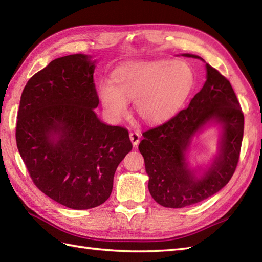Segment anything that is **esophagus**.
I'll use <instances>...</instances> for the list:
<instances>
[{
	"instance_id": "1",
	"label": "esophagus",
	"mask_w": 262,
	"mask_h": 262,
	"mask_svg": "<svg viewBox=\"0 0 262 262\" xmlns=\"http://www.w3.org/2000/svg\"><path fill=\"white\" fill-rule=\"evenodd\" d=\"M129 138H130V141H132V143H133V145L136 146L137 144L140 143V140H141L140 133H137V132H130Z\"/></svg>"
}]
</instances>
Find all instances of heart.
I'll return each instance as SVG.
<instances>
[{"instance_id": "1", "label": "heart", "mask_w": 262, "mask_h": 262, "mask_svg": "<svg viewBox=\"0 0 262 262\" xmlns=\"http://www.w3.org/2000/svg\"><path fill=\"white\" fill-rule=\"evenodd\" d=\"M111 82L99 86V98L107 114L118 119L134 100L136 114L149 124L164 121L185 102L193 85V73L182 60H148L122 65Z\"/></svg>"}]
</instances>
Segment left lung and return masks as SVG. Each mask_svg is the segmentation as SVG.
I'll return each instance as SVG.
<instances>
[{
    "label": "left lung",
    "instance_id": "obj_1",
    "mask_svg": "<svg viewBox=\"0 0 262 262\" xmlns=\"http://www.w3.org/2000/svg\"><path fill=\"white\" fill-rule=\"evenodd\" d=\"M206 69L207 80L188 107L144 132L138 145L149 177V193L163 207L182 208L213 196L231 180L240 159L244 129L240 102L225 76L209 64ZM209 121L224 128L220 154L204 176L196 178L187 169L185 152L194 134Z\"/></svg>",
    "mask_w": 262,
    "mask_h": 262
}]
</instances>
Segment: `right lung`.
<instances>
[{
	"mask_svg": "<svg viewBox=\"0 0 262 262\" xmlns=\"http://www.w3.org/2000/svg\"><path fill=\"white\" fill-rule=\"evenodd\" d=\"M83 54L52 60L22 91L15 140L36 187L72 209L110 196L117 166L133 148L128 130L100 120L93 73Z\"/></svg>",
	"mask_w": 262,
	"mask_h": 262,
	"instance_id": "1",
	"label": "right lung"
}]
</instances>
